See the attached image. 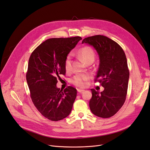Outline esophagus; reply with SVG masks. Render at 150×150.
<instances>
[{
    "label": "esophagus",
    "instance_id": "1",
    "mask_svg": "<svg viewBox=\"0 0 150 150\" xmlns=\"http://www.w3.org/2000/svg\"><path fill=\"white\" fill-rule=\"evenodd\" d=\"M84 90H83V89H78V92L79 93H82L83 92H84Z\"/></svg>",
    "mask_w": 150,
    "mask_h": 150
}]
</instances>
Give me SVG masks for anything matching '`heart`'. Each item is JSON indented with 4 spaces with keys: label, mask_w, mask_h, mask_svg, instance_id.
I'll return each instance as SVG.
<instances>
[{
    "label": "heart",
    "mask_w": 150,
    "mask_h": 150,
    "mask_svg": "<svg viewBox=\"0 0 150 150\" xmlns=\"http://www.w3.org/2000/svg\"><path fill=\"white\" fill-rule=\"evenodd\" d=\"M78 55L86 64L91 61H93L95 57L93 49L89 46L81 47L78 51ZM71 62L70 56H67L64 61V68L66 71H69L71 69ZM89 79L90 76L88 74H78L74 76L72 78L71 83L78 87L84 88Z\"/></svg>",
    "instance_id": "obj_1"
}]
</instances>
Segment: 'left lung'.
I'll return each mask as SVG.
<instances>
[{
    "label": "left lung",
    "mask_w": 150,
    "mask_h": 150,
    "mask_svg": "<svg viewBox=\"0 0 150 150\" xmlns=\"http://www.w3.org/2000/svg\"><path fill=\"white\" fill-rule=\"evenodd\" d=\"M82 43L91 45L99 54L100 63L94 82L104 88L100 93L91 89L90 110L94 115L108 118L120 110L126 98L129 72L125 53L117 42L102 35L86 38Z\"/></svg>",
    "instance_id": "left-lung-1"
}]
</instances>
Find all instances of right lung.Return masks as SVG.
<instances>
[{
    "mask_svg": "<svg viewBox=\"0 0 150 150\" xmlns=\"http://www.w3.org/2000/svg\"><path fill=\"white\" fill-rule=\"evenodd\" d=\"M81 39L79 36L49 39L36 47L29 57L26 80L32 101L51 121L64 119L72 110L76 89L69 86L62 91L56 84L61 75L65 76L67 54Z\"/></svg>",
    "mask_w": 150,
    "mask_h": 150,
    "instance_id": "obj_1",
    "label": "right lung"
}]
</instances>
